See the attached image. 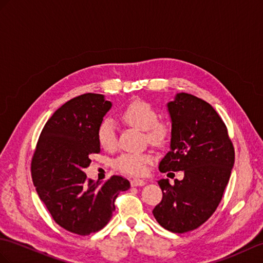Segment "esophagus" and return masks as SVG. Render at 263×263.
<instances>
[{
	"mask_svg": "<svg viewBox=\"0 0 263 263\" xmlns=\"http://www.w3.org/2000/svg\"><path fill=\"white\" fill-rule=\"evenodd\" d=\"M132 186H143V185L146 184V182L144 180H140V178H134L130 182Z\"/></svg>",
	"mask_w": 263,
	"mask_h": 263,
	"instance_id": "34e87169",
	"label": "esophagus"
}]
</instances>
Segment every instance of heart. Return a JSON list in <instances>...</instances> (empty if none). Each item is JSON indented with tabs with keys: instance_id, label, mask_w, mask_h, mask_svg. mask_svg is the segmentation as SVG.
Listing matches in <instances>:
<instances>
[{
	"instance_id": "heart-1",
	"label": "heart",
	"mask_w": 263,
	"mask_h": 263,
	"mask_svg": "<svg viewBox=\"0 0 263 263\" xmlns=\"http://www.w3.org/2000/svg\"><path fill=\"white\" fill-rule=\"evenodd\" d=\"M120 119L126 124L145 132L147 140L155 146H164L172 135V125L168 120L158 119V112L148 101L134 99L120 112ZM98 142L102 148L112 151L117 146L116 129L110 120H104L98 128ZM153 162L148 153H125L114 163L118 171L130 175H142L147 166Z\"/></svg>"
}]
</instances>
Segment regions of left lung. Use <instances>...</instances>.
I'll use <instances>...</instances> for the list:
<instances>
[{
  "label": "left lung",
  "mask_w": 263,
  "mask_h": 263,
  "mask_svg": "<svg viewBox=\"0 0 263 263\" xmlns=\"http://www.w3.org/2000/svg\"><path fill=\"white\" fill-rule=\"evenodd\" d=\"M172 120L171 151L159 171L184 172L182 181H158L163 198L153 210L161 226L174 233L201 227L222 200L234 164L228 128L209 102L177 93L167 104Z\"/></svg>",
  "instance_id": "obj_1"
}]
</instances>
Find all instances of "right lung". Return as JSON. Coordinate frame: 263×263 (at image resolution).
<instances>
[{"mask_svg": "<svg viewBox=\"0 0 263 263\" xmlns=\"http://www.w3.org/2000/svg\"><path fill=\"white\" fill-rule=\"evenodd\" d=\"M111 102L99 93L67 101L44 125L31 162L37 195L57 224L69 232L89 235L104 228L115 200L130 183L114 175L105 183L87 180L83 170L100 153L98 128Z\"/></svg>", "mask_w": 263, "mask_h": 263, "instance_id": "1", "label": "right lung"}]
</instances>
